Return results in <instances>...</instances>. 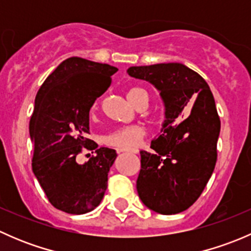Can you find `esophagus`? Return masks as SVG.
I'll use <instances>...</instances> for the list:
<instances>
[{
    "label": "esophagus",
    "instance_id": "esophagus-1",
    "mask_svg": "<svg viewBox=\"0 0 251 251\" xmlns=\"http://www.w3.org/2000/svg\"><path fill=\"white\" fill-rule=\"evenodd\" d=\"M116 151H118V153H131V154H136V153H138L137 151H130V149H116Z\"/></svg>",
    "mask_w": 251,
    "mask_h": 251
}]
</instances>
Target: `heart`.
<instances>
[{
    "label": "heart",
    "mask_w": 251,
    "mask_h": 251,
    "mask_svg": "<svg viewBox=\"0 0 251 251\" xmlns=\"http://www.w3.org/2000/svg\"><path fill=\"white\" fill-rule=\"evenodd\" d=\"M127 98L136 107L143 102H149L148 92L140 86H133V87L128 88ZM96 109H97V104L92 107V111ZM144 136H146V131L142 126H123V127H118L108 133L104 137V143L120 149H131L137 147L144 138Z\"/></svg>",
    "instance_id": "obj_1"
}]
</instances>
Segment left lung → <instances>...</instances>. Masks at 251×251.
Wrapping results in <instances>:
<instances>
[{"instance_id":"1","label":"left lung","mask_w":251,"mask_h":251,"mask_svg":"<svg viewBox=\"0 0 251 251\" xmlns=\"http://www.w3.org/2000/svg\"><path fill=\"white\" fill-rule=\"evenodd\" d=\"M127 73L153 83L165 104L154 151H141L138 196L153 211L178 214L196 203L216 165L221 123L214 96L206 81L181 63L131 67Z\"/></svg>"}]
</instances>
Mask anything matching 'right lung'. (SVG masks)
Segmentation results:
<instances>
[{
    "label": "right lung",
    "instance_id": "obj_1",
    "mask_svg": "<svg viewBox=\"0 0 251 251\" xmlns=\"http://www.w3.org/2000/svg\"><path fill=\"white\" fill-rule=\"evenodd\" d=\"M115 67L72 57L48 75L35 98L29 124L34 142L32 171L50 203L73 215L100 205L116 153L86 138L90 109L111 83ZM83 149H96L85 164L77 163ZM93 153V151H92Z\"/></svg>",
    "mask_w": 251,
    "mask_h": 251
}]
</instances>
